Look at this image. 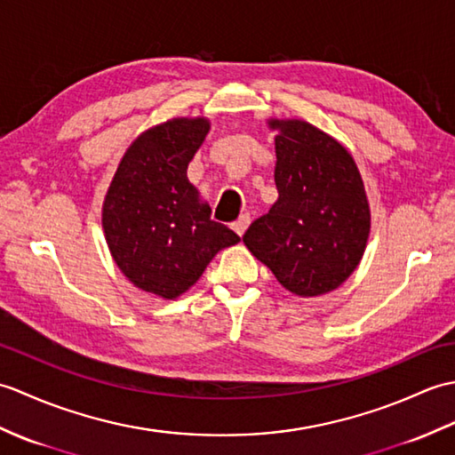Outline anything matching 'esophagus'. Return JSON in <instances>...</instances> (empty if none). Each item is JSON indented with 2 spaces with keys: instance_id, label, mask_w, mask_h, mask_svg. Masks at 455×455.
Instances as JSON below:
<instances>
[{
  "instance_id": "1",
  "label": "esophagus",
  "mask_w": 455,
  "mask_h": 455,
  "mask_svg": "<svg viewBox=\"0 0 455 455\" xmlns=\"http://www.w3.org/2000/svg\"><path fill=\"white\" fill-rule=\"evenodd\" d=\"M250 220H252V219H250V215H243L238 220L233 222V230L238 236H243L246 233V228L250 227Z\"/></svg>"
}]
</instances>
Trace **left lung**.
<instances>
[{
  "label": "left lung",
  "instance_id": "1",
  "mask_svg": "<svg viewBox=\"0 0 455 455\" xmlns=\"http://www.w3.org/2000/svg\"><path fill=\"white\" fill-rule=\"evenodd\" d=\"M279 197L243 236L287 291L324 295L360 264L371 215L352 154L299 119H269Z\"/></svg>",
  "mask_w": 455,
  "mask_h": 455
}]
</instances>
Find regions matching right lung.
Here are the masks:
<instances>
[{
  "label": "right lung",
  "mask_w": 455,
  "mask_h": 455,
  "mask_svg": "<svg viewBox=\"0 0 455 455\" xmlns=\"http://www.w3.org/2000/svg\"><path fill=\"white\" fill-rule=\"evenodd\" d=\"M209 121L172 119L142 132L115 172L103 201V230L115 264L132 285L176 299L238 235L211 219L188 180Z\"/></svg>",
  "instance_id": "right-lung-1"
}]
</instances>
